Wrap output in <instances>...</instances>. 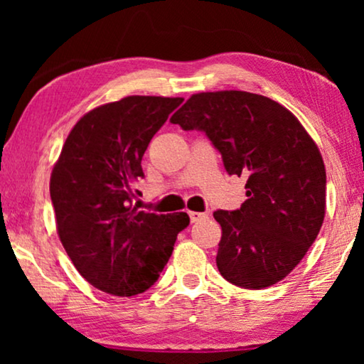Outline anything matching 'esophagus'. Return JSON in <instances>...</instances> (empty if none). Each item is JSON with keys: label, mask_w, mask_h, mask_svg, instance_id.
Returning <instances> with one entry per match:
<instances>
[{"label": "esophagus", "mask_w": 364, "mask_h": 364, "mask_svg": "<svg viewBox=\"0 0 364 364\" xmlns=\"http://www.w3.org/2000/svg\"><path fill=\"white\" fill-rule=\"evenodd\" d=\"M188 217H191L192 223H196L198 220H203V218H207L208 215H207V213H200V212H188Z\"/></svg>", "instance_id": "34e87169"}]
</instances>
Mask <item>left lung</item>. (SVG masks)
Segmentation results:
<instances>
[{
    "instance_id": "8db88e82",
    "label": "left lung",
    "mask_w": 364,
    "mask_h": 364,
    "mask_svg": "<svg viewBox=\"0 0 364 364\" xmlns=\"http://www.w3.org/2000/svg\"><path fill=\"white\" fill-rule=\"evenodd\" d=\"M171 122L205 134L228 176L247 177L242 207L213 212L222 227L218 272L248 290L283 280L325 218L326 171L316 144L282 104L245 91L193 94Z\"/></svg>"
}]
</instances>
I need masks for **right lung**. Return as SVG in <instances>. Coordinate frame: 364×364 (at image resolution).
Listing matches in <instances>:
<instances>
[{"label":"right lung","mask_w":364,"mask_h":364,"mask_svg":"<svg viewBox=\"0 0 364 364\" xmlns=\"http://www.w3.org/2000/svg\"><path fill=\"white\" fill-rule=\"evenodd\" d=\"M182 97L129 96L79 119L53 168L58 233L77 272L101 291L132 296L151 288L172 255L186 212L132 207L149 142Z\"/></svg>","instance_id":"1"}]
</instances>
